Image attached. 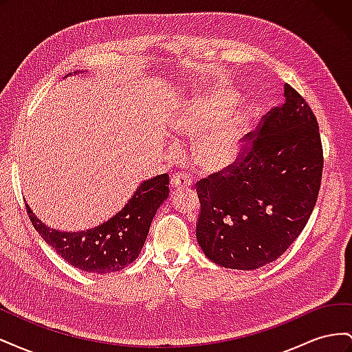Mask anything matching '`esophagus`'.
Instances as JSON below:
<instances>
[{
  "mask_svg": "<svg viewBox=\"0 0 352 352\" xmlns=\"http://www.w3.org/2000/svg\"><path fill=\"white\" fill-rule=\"evenodd\" d=\"M190 184H192V180H190V176L185 172L175 173L172 179H170V185H172L173 189H185L189 188Z\"/></svg>",
  "mask_w": 352,
  "mask_h": 352,
  "instance_id": "34e87169",
  "label": "esophagus"
}]
</instances>
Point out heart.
I'll return each mask as SVG.
<instances>
[{
	"label": "heart",
	"instance_id": "b5f03b06",
	"mask_svg": "<svg viewBox=\"0 0 352 352\" xmlns=\"http://www.w3.org/2000/svg\"><path fill=\"white\" fill-rule=\"evenodd\" d=\"M235 102V95L212 91L188 100L176 117L175 126L180 136L190 140L206 131L204 134L201 133L203 135L198 138L194 148L197 162L206 170L226 168L236 162L241 153L248 129L247 117L235 110L221 115Z\"/></svg>",
	"mask_w": 352,
	"mask_h": 352
}]
</instances>
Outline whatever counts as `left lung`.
Returning <instances> with one entry per match:
<instances>
[{
  "instance_id": "1",
  "label": "left lung",
  "mask_w": 352,
  "mask_h": 352,
  "mask_svg": "<svg viewBox=\"0 0 352 352\" xmlns=\"http://www.w3.org/2000/svg\"><path fill=\"white\" fill-rule=\"evenodd\" d=\"M283 98L235 164L197 184V239L221 267L255 270L279 258L316 206L323 170L318 124L287 83Z\"/></svg>"
}]
</instances>
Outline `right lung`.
Masks as SVG:
<instances>
[{"instance_id":"right-lung-1","label":"right lung","mask_w":352,"mask_h":352,"mask_svg":"<svg viewBox=\"0 0 352 352\" xmlns=\"http://www.w3.org/2000/svg\"><path fill=\"white\" fill-rule=\"evenodd\" d=\"M168 197V176L158 175L136 188L124 207L101 225L78 232L48 228L26 204L32 225L70 265L87 273L119 272L140 255L160 206Z\"/></svg>"}]
</instances>
